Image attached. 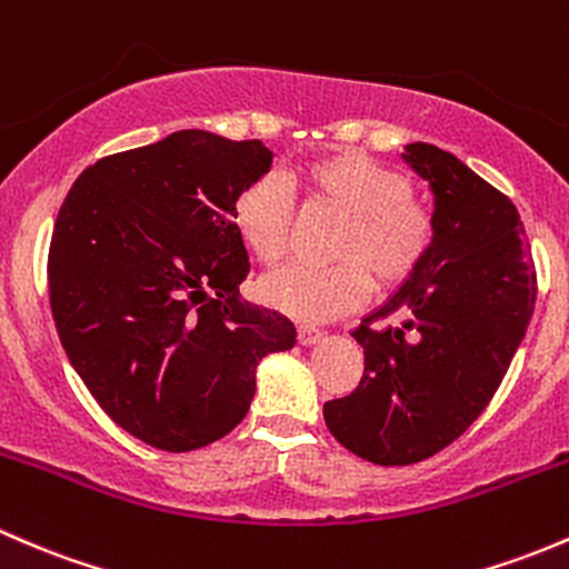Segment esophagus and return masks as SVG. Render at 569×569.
I'll return each instance as SVG.
<instances>
[{
  "label": "esophagus",
  "instance_id": "esophagus-1",
  "mask_svg": "<svg viewBox=\"0 0 569 569\" xmlns=\"http://www.w3.org/2000/svg\"><path fill=\"white\" fill-rule=\"evenodd\" d=\"M320 339H323V331H318V328H309V326L298 328V342H301L303 348H312V345H318Z\"/></svg>",
  "mask_w": 569,
  "mask_h": 569
}]
</instances>
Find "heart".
I'll use <instances>...</instances> for the list:
<instances>
[{"mask_svg": "<svg viewBox=\"0 0 569 569\" xmlns=\"http://www.w3.org/2000/svg\"><path fill=\"white\" fill-rule=\"evenodd\" d=\"M290 183L315 210L345 216L333 241V268L287 266L262 279L260 298L298 323H328L365 307L372 282L395 290L419 271L432 243V219L413 199L400 169L356 150L301 163ZM236 230L262 266H277L292 241V202L282 180L266 174L241 191L232 208Z\"/></svg>", "mask_w": 569, "mask_h": 569, "instance_id": "heart-1", "label": "heart"}]
</instances>
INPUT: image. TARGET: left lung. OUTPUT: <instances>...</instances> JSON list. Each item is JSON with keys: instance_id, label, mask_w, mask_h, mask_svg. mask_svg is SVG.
<instances>
[{"instance_id": "1", "label": "left lung", "mask_w": 569, "mask_h": 569, "mask_svg": "<svg viewBox=\"0 0 569 569\" xmlns=\"http://www.w3.org/2000/svg\"><path fill=\"white\" fill-rule=\"evenodd\" d=\"M432 194L419 271L353 331L365 375L323 406L331 436L378 466H411L462 436L499 389L535 312L537 277L518 208L460 158L406 144ZM398 318L372 332L375 317Z\"/></svg>"}]
</instances>
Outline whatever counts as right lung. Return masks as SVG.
<instances>
[{"label":"right lung","instance_id":"obj_1","mask_svg":"<svg viewBox=\"0 0 569 569\" xmlns=\"http://www.w3.org/2000/svg\"><path fill=\"white\" fill-rule=\"evenodd\" d=\"M260 142L169 133L87 167L49 249V296L70 365L126 432L191 452L249 413L257 367L296 326L241 298L249 254L232 221L271 169Z\"/></svg>","mask_w":569,"mask_h":569}]
</instances>
